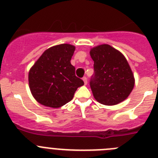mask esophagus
<instances>
[{
    "instance_id": "34e87169",
    "label": "esophagus",
    "mask_w": 158,
    "mask_h": 158,
    "mask_svg": "<svg viewBox=\"0 0 158 158\" xmlns=\"http://www.w3.org/2000/svg\"><path fill=\"white\" fill-rule=\"evenodd\" d=\"M82 79H83L84 83H85V85H87V83H88V79H87V77H84L82 78Z\"/></svg>"
}]
</instances>
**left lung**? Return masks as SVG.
<instances>
[{
	"label": "left lung",
	"mask_w": 158,
	"mask_h": 158,
	"mask_svg": "<svg viewBox=\"0 0 158 158\" xmlns=\"http://www.w3.org/2000/svg\"><path fill=\"white\" fill-rule=\"evenodd\" d=\"M94 73L90 87L95 99L104 105H115L127 98L135 85V78L125 57L107 44L90 51Z\"/></svg>",
	"instance_id": "obj_1"
}]
</instances>
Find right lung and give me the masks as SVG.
Wrapping results in <instances>:
<instances>
[{
  "instance_id": "right-lung-1",
  "label": "right lung",
  "mask_w": 158,
  "mask_h": 158,
  "mask_svg": "<svg viewBox=\"0 0 158 158\" xmlns=\"http://www.w3.org/2000/svg\"><path fill=\"white\" fill-rule=\"evenodd\" d=\"M75 47L60 44L44 51L29 71L31 92L40 104L59 107L73 97L84 81L75 75V67L70 60Z\"/></svg>"
}]
</instances>
